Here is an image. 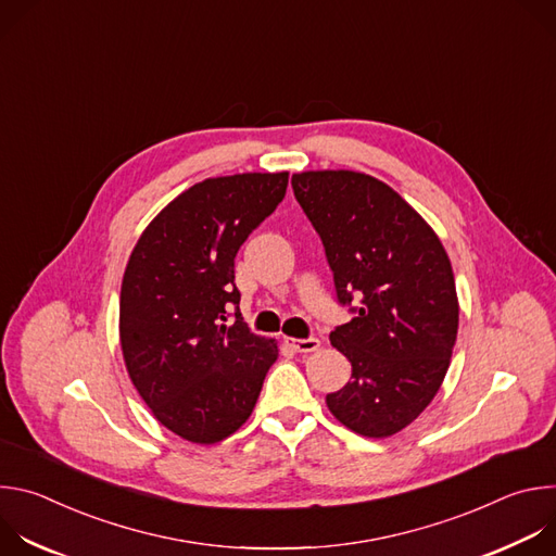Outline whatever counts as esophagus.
<instances>
[{
    "label": "esophagus",
    "instance_id": "1",
    "mask_svg": "<svg viewBox=\"0 0 556 556\" xmlns=\"http://www.w3.org/2000/svg\"><path fill=\"white\" fill-rule=\"evenodd\" d=\"M286 343L294 350V352H299V354H309V352H314V350H319V339H314V337H307V339H286Z\"/></svg>",
    "mask_w": 556,
    "mask_h": 556
}]
</instances>
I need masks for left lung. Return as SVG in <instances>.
I'll list each match as a JSON object with an SVG mask.
<instances>
[{
	"instance_id": "1",
	"label": "left lung",
	"mask_w": 556,
	"mask_h": 556,
	"mask_svg": "<svg viewBox=\"0 0 556 556\" xmlns=\"http://www.w3.org/2000/svg\"><path fill=\"white\" fill-rule=\"evenodd\" d=\"M292 191L321 237L337 301L352 312L330 334L352 378L326 403L361 435L399 433L433 401L453 354L459 307L448 255L431 226L371 176L294 174Z\"/></svg>"
}]
</instances>
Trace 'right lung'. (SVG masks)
I'll list each match as a JSON object with an SVG mask.
<instances>
[{
  "label": "right lung",
  "instance_id": "1",
  "mask_svg": "<svg viewBox=\"0 0 556 556\" xmlns=\"http://www.w3.org/2000/svg\"><path fill=\"white\" fill-rule=\"evenodd\" d=\"M288 174L193 185L140 235L121 288V348L140 399L176 435L213 444L255 409L277 345L242 319L235 255Z\"/></svg>",
  "mask_w": 556,
  "mask_h": 556
}]
</instances>
